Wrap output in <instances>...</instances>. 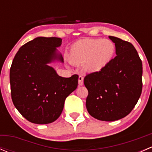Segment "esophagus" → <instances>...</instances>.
<instances>
[{"label": "esophagus", "instance_id": "obj_1", "mask_svg": "<svg viewBox=\"0 0 152 152\" xmlns=\"http://www.w3.org/2000/svg\"><path fill=\"white\" fill-rule=\"evenodd\" d=\"M84 83V77L82 76H79V85H82Z\"/></svg>", "mask_w": 152, "mask_h": 152}]
</instances>
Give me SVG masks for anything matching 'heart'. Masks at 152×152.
<instances>
[{"label":"heart","instance_id":"obj_1","mask_svg":"<svg viewBox=\"0 0 152 152\" xmlns=\"http://www.w3.org/2000/svg\"><path fill=\"white\" fill-rule=\"evenodd\" d=\"M115 44L109 39L87 38L75 42L70 49L69 58L73 65H82L86 72L102 70L113 61Z\"/></svg>","mask_w":152,"mask_h":152}]
</instances>
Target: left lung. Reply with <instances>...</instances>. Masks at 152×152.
I'll use <instances>...</instances> for the list:
<instances>
[{
  "instance_id": "1",
  "label": "left lung",
  "mask_w": 152,
  "mask_h": 152,
  "mask_svg": "<svg viewBox=\"0 0 152 152\" xmlns=\"http://www.w3.org/2000/svg\"><path fill=\"white\" fill-rule=\"evenodd\" d=\"M117 56L102 70L86 75V107L92 117L114 121L131 113L141 95L142 61L132 43L115 37Z\"/></svg>"
}]
</instances>
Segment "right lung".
<instances>
[{
    "mask_svg": "<svg viewBox=\"0 0 152 152\" xmlns=\"http://www.w3.org/2000/svg\"><path fill=\"white\" fill-rule=\"evenodd\" d=\"M62 39L37 37L19 49L10 68L12 102L26 120L37 124L55 121L63 110L66 98L78 86L79 76H58L47 65L54 59L63 62L56 53Z\"/></svg>",
    "mask_w": 152,
    "mask_h": 152,
    "instance_id": "obj_1",
    "label": "right lung"
}]
</instances>
